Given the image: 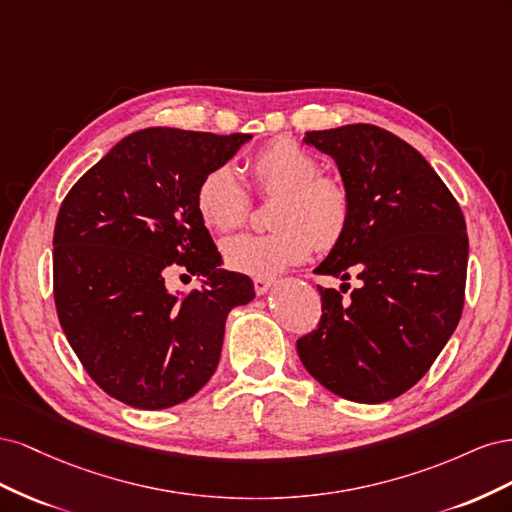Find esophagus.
I'll return each mask as SVG.
<instances>
[{"label":"esophagus","mask_w":512,"mask_h":512,"mask_svg":"<svg viewBox=\"0 0 512 512\" xmlns=\"http://www.w3.org/2000/svg\"><path fill=\"white\" fill-rule=\"evenodd\" d=\"M273 286L271 277H254V290L256 294H265Z\"/></svg>","instance_id":"esophagus-1"}]
</instances>
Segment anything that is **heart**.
I'll return each instance as SVG.
<instances>
[{
    "mask_svg": "<svg viewBox=\"0 0 512 512\" xmlns=\"http://www.w3.org/2000/svg\"><path fill=\"white\" fill-rule=\"evenodd\" d=\"M250 175L260 198H273L260 235H241L222 245L224 265L252 277H271L299 265L314 245L331 250L344 239L352 218L346 183L320 173L318 160L292 138H271L250 160ZM194 203L198 218L213 232L241 228L252 198L230 166H215L200 177Z\"/></svg>",
    "mask_w": 512,
    "mask_h": 512,
    "instance_id": "heart-1",
    "label": "heart"
}]
</instances>
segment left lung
Returning a JSON list of instances; mask_svg holds the SVG:
<instances>
[{
    "label": "left lung",
    "mask_w": 512,
    "mask_h": 512,
    "mask_svg": "<svg viewBox=\"0 0 512 512\" xmlns=\"http://www.w3.org/2000/svg\"><path fill=\"white\" fill-rule=\"evenodd\" d=\"M305 143L337 162L352 200L348 232L316 273H356L363 286L350 299L318 286L322 316L297 339L299 359L331 393L382 404L412 389L457 329L466 220L436 170L391 132L354 123L307 132Z\"/></svg>",
    "instance_id": "left-lung-1"
}]
</instances>
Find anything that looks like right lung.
<instances>
[{"label": "right lung", "mask_w": 512, "mask_h": 512, "mask_svg": "<svg viewBox=\"0 0 512 512\" xmlns=\"http://www.w3.org/2000/svg\"><path fill=\"white\" fill-rule=\"evenodd\" d=\"M250 134L138 130L72 185L53 232V297L61 329L100 389L141 410L196 395L220 361L226 316L254 299L198 218L194 194ZM206 284L181 300L165 277Z\"/></svg>", "instance_id": "add662e5"}]
</instances>
